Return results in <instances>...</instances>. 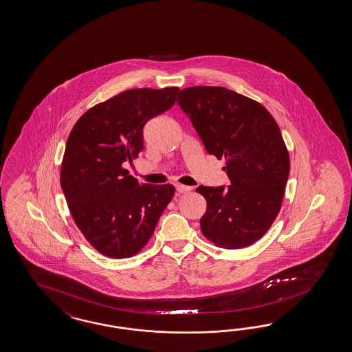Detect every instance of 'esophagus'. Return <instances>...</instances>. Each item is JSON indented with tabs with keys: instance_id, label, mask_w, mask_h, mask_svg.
I'll use <instances>...</instances> for the list:
<instances>
[{
	"instance_id": "1",
	"label": "esophagus",
	"mask_w": 352,
	"mask_h": 352,
	"mask_svg": "<svg viewBox=\"0 0 352 352\" xmlns=\"http://www.w3.org/2000/svg\"><path fill=\"white\" fill-rule=\"evenodd\" d=\"M177 190L179 192V193H188L192 190V187H188V186H183V184H177Z\"/></svg>"
}]
</instances>
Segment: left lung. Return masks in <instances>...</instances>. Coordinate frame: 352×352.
<instances>
[{
    "mask_svg": "<svg viewBox=\"0 0 352 352\" xmlns=\"http://www.w3.org/2000/svg\"><path fill=\"white\" fill-rule=\"evenodd\" d=\"M177 100L207 153L225 160L232 184L199 186L206 198L201 232L216 247L245 248L261 239L281 210L290 156L271 113L221 86H192Z\"/></svg>",
    "mask_w": 352,
    "mask_h": 352,
    "instance_id": "8db88e82",
    "label": "left lung"
}]
</instances>
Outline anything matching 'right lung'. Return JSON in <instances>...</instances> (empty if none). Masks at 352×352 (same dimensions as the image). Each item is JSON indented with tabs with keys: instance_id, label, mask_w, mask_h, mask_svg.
Listing matches in <instances>:
<instances>
[{
	"instance_id": "right-lung-1",
	"label": "right lung",
	"mask_w": 352,
	"mask_h": 352,
	"mask_svg": "<svg viewBox=\"0 0 352 352\" xmlns=\"http://www.w3.org/2000/svg\"><path fill=\"white\" fill-rule=\"evenodd\" d=\"M179 87L131 89L87 109L69 132L60 187L69 212L105 257L138 254L172 201V184H140L124 169L144 150L146 122L170 109Z\"/></svg>"
}]
</instances>
